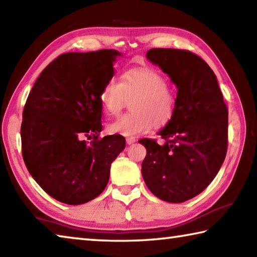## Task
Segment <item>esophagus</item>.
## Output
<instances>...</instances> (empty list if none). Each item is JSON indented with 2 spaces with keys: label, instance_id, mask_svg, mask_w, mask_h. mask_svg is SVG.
Segmentation results:
<instances>
[{
  "label": "esophagus",
  "instance_id": "obj_1",
  "mask_svg": "<svg viewBox=\"0 0 257 257\" xmlns=\"http://www.w3.org/2000/svg\"><path fill=\"white\" fill-rule=\"evenodd\" d=\"M125 142H127V144H128V145H130V144H134V143L136 142V138L133 137V136L127 137V138H125Z\"/></svg>",
  "mask_w": 257,
  "mask_h": 257
}]
</instances>
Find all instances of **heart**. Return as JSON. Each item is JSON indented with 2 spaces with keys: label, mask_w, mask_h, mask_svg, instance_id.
Segmentation results:
<instances>
[{
  "label": "heart",
  "mask_w": 257,
  "mask_h": 257,
  "mask_svg": "<svg viewBox=\"0 0 257 257\" xmlns=\"http://www.w3.org/2000/svg\"><path fill=\"white\" fill-rule=\"evenodd\" d=\"M99 101L110 115L119 114L130 104L133 112L107 125L108 132L122 136L145 134L155 125L163 127L175 116L177 94L162 73L151 68L130 69L118 81L108 79L99 93Z\"/></svg>",
  "instance_id": "b5f03b06"
}]
</instances>
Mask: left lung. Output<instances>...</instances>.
I'll list each match as a JSON object with an SVG mask.
<instances>
[{"label": "left lung", "mask_w": 257, "mask_h": 257, "mask_svg": "<svg viewBox=\"0 0 257 257\" xmlns=\"http://www.w3.org/2000/svg\"><path fill=\"white\" fill-rule=\"evenodd\" d=\"M147 59L175 82V116L145 146L142 175L156 197L182 203L197 196L219 172L228 149V107L212 69L187 50L151 49Z\"/></svg>", "instance_id": "8db88e82"}]
</instances>
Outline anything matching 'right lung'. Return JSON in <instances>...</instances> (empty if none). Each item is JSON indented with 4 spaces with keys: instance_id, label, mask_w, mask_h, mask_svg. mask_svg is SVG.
Masks as SVG:
<instances>
[{
    "instance_id": "add662e5",
    "label": "right lung",
    "mask_w": 257,
    "mask_h": 257,
    "mask_svg": "<svg viewBox=\"0 0 257 257\" xmlns=\"http://www.w3.org/2000/svg\"><path fill=\"white\" fill-rule=\"evenodd\" d=\"M118 55L115 50L61 54L42 71L26 101L20 129L25 164L61 203L79 205L97 197L125 147L121 135L99 137V93L114 75Z\"/></svg>"
}]
</instances>
